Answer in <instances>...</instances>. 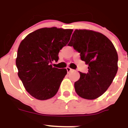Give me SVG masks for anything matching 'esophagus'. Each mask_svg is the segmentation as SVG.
<instances>
[{
	"instance_id": "esophagus-1",
	"label": "esophagus",
	"mask_w": 128,
	"mask_h": 128,
	"mask_svg": "<svg viewBox=\"0 0 128 128\" xmlns=\"http://www.w3.org/2000/svg\"><path fill=\"white\" fill-rule=\"evenodd\" d=\"M66 70H67V71H68V73H69V72H71V71L72 70V69L70 68V67H67V68H66Z\"/></svg>"
}]
</instances>
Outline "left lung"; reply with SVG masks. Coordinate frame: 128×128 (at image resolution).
Here are the masks:
<instances>
[{"label": "left lung", "mask_w": 128, "mask_h": 128, "mask_svg": "<svg viewBox=\"0 0 128 128\" xmlns=\"http://www.w3.org/2000/svg\"><path fill=\"white\" fill-rule=\"evenodd\" d=\"M68 46L80 54L82 60L88 64V72H80L74 83L79 96L94 100L110 87L118 70V55L112 42L101 33L90 30H75Z\"/></svg>", "instance_id": "obj_1"}]
</instances>
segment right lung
<instances>
[{
    "instance_id": "add662e5",
    "label": "right lung",
    "mask_w": 128,
    "mask_h": 128,
    "mask_svg": "<svg viewBox=\"0 0 128 128\" xmlns=\"http://www.w3.org/2000/svg\"><path fill=\"white\" fill-rule=\"evenodd\" d=\"M72 29L42 28L30 33L20 42L16 65L18 75L32 96L46 100L57 94L66 69L53 68L58 53L69 42Z\"/></svg>"
}]
</instances>
